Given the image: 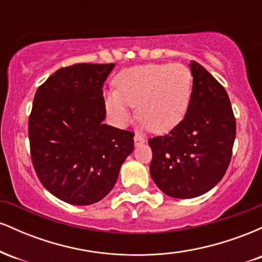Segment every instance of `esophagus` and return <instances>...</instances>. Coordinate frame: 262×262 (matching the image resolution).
Here are the masks:
<instances>
[{
    "label": "esophagus",
    "instance_id": "esophagus-1",
    "mask_svg": "<svg viewBox=\"0 0 262 262\" xmlns=\"http://www.w3.org/2000/svg\"><path fill=\"white\" fill-rule=\"evenodd\" d=\"M144 143H145V139H144V138L141 137V135H139V134H135L134 135V144H135V146L141 145V144H144Z\"/></svg>",
    "mask_w": 262,
    "mask_h": 262
}]
</instances>
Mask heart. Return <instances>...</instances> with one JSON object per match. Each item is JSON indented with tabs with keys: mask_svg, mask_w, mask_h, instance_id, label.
<instances>
[{
	"mask_svg": "<svg viewBox=\"0 0 262 262\" xmlns=\"http://www.w3.org/2000/svg\"><path fill=\"white\" fill-rule=\"evenodd\" d=\"M116 90L104 93L106 110L119 127L130 123L132 107L138 119L155 133L180 124L192 97L193 79L182 64H146L124 69L114 79Z\"/></svg>",
	"mask_w": 262,
	"mask_h": 262,
	"instance_id": "heart-1",
	"label": "heart"
}]
</instances>
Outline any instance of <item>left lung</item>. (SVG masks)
<instances>
[{
    "label": "left lung",
    "instance_id": "1",
    "mask_svg": "<svg viewBox=\"0 0 262 262\" xmlns=\"http://www.w3.org/2000/svg\"><path fill=\"white\" fill-rule=\"evenodd\" d=\"M185 118L164 137L149 139L150 175L167 196L194 198L223 179L229 166L236 127L224 87L196 61Z\"/></svg>",
    "mask_w": 262,
    "mask_h": 262
}]
</instances>
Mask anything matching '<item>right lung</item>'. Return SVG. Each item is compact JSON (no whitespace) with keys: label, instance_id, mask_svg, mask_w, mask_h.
Here are the masks:
<instances>
[{"label":"right lung","instance_id":"right-lung-1","mask_svg":"<svg viewBox=\"0 0 262 262\" xmlns=\"http://www.w3.org/2000/svg\"><path fill=\"white\" fill-rule=\"evenodd\" d=\"M114 64L61 68L37 90L29 117L33 166L50 193L89 206L112 191L134 134L104 124L103 83Z\"/></svg>","mask_w":262,"mask_h":262}]
</instances>
